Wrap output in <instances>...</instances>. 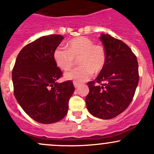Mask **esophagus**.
Instances as JSON below:
<instances>
[{
  "label": "esophagus",
  "mask_w": 154,
  "mask_h": 154,
  "mask_svg": "<svg viewBox=\"0 0 154 154\" xmlns=\"http://www.w3.org/2000/svg\"><path fill=\"white\" fill-rule=\"evenodd\" d=\"M73 84H74V88H77V87H78L79 85H80V83H79L78 82H76V81H74Z\"/></svg>",
  "instance_id": "esophagus-1"
}]
</instances>
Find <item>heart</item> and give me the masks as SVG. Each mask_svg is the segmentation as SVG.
<instances>
[{
  "label": "heart",
  "instance_id": "heart-1",
  "mask_svg": "<svg viewBox=\"0 0 154 154\" xmlns=\"http://www.w3.org/2000/svg\"><path fill=\"white\" fill-rule=\"evenodd\" d=\"M67 49L58 47L53 53L57 66L63 71H69L78 59L80 66L65 74L66 80L83 82L90 79L93 72L99 73L107 62V52L102 45H96L87 37L72 38L66 45Z\"/></svg>",
  "mask_w": 154,
  "mask_h": 154
}]
</instances>
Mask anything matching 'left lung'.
<instances>
[{"label": "left lung", "instance_id": "obj_1", "mask_svg": "<svg viewBox=\"0 0 154 154\" xmlns=\"http://www.w3.org/2000/svg\"><path fill=\"white\" fill-rule=\"evenodd\" d=\"M107 62L94 81L88 82L86 106L91 115L111 119L123 112L132 101L139 81L136 55L124 42L109 34L99 37Z\"/></svg>", "mask_w": 154, "mask_h": 154}]
</instances>
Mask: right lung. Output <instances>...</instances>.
Masks as SVG:
<instances>
[{
  "label": "right lung",
  "mask_w": 154,
  "mask_h": 154,
  "mask_svg": "<svg viewBox=\"0 0 154 154\" xmlns=\"http://www.w3.org/2000/svg\"><path fill=\"white\" fill-rule=\"evenodd\" d=\"M63 38L53 34L28 44L18 54L13 68L17 101L30 118L42 124L63 119L74 91L72 80L56 82L62 72L57 67L53 53Z\"/></svg>",
  "instance_id": "add662e5"
}]
</instances>
